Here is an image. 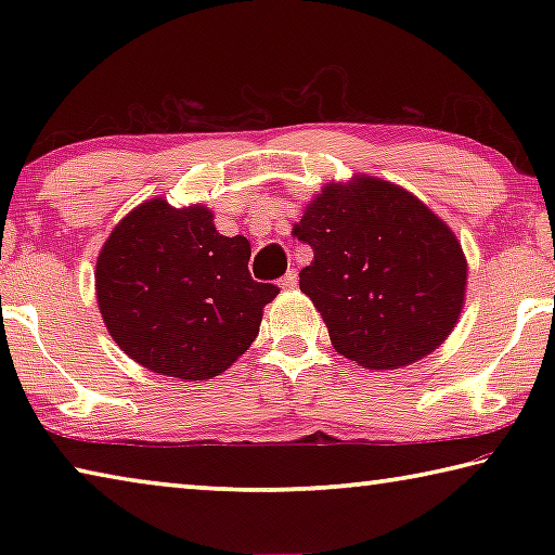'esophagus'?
Wrapping results in <instances>:
<instances>
[{"label": "esophagus", "mask_w": 555, "mask_h": 555, "mask_svg": "<svg viewBox=\"0 0 555 555\" xmlns=\"http://www.w3.org/2000/svg\"><path fill=\"white\" fill-rule=\"evenodd\" d=\"M296 279H298V274L294 269H288L284 276H281V288H294L296 286Z\"/></svg>", "instance_id": "1"}]
</instances>
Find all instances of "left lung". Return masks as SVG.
I'll return each mask as SVG.
<instances>
[{"instance_id": "8db88e82", "label": "left lung", "mask_w": 555, "mask_h": 555, "mask_svg": "<svg viewBox=\"0 0 555 555\" xmlns=\"http://www.w3.org/2000/svg\"><path fill=\"white\" fill-rule=\"evenodd\" d=\"M294 234L313 249L298 286L347 360L401 367L434 352L455 327L467 279L463 249L403 188L364 176L354 185H325Z\"/></svg>"}]
</instances>
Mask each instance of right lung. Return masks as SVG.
<instances>
[{"instance_id":"1","label":"right lung","mask_w":555,"mask_h":555,"mask_svg":"<svg viewBox=\"0 0 555 555\" xmlns=\"http://www.w3.org/2000/svg\"><path fill=\"white\" fill-rule=\"evenodd\" d=\"M247 237H224L203 205L156 198L131 210L102 247L95 288L115 343L146 370L210 379L255 343L279 286L249 274Z\"/></svg>"}]
</instances>
